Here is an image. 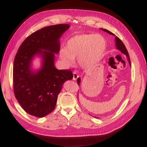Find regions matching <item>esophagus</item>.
I'll use <instances>...</instances> for the list:
<instances>
[{
  "label": "esophagus",
  "mask_w": 147,
  "mask_h": 147,
  "mask_svg": "<svg viewBox=\"0 0 147 147\" xmlns=\"http://www.w3.org/2000/svg\"><path fill=\"white\" fill-rule=\"evenodd\" d=\"M73 80H76L77 78H78V75L76 73H73Z\"/></svg>",
  "instance_id": "34e87169"
}]
</instances>
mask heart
I'll return each mask as SVG.
<instances>
[{"instance_id": "b5f03b06", "label": "heart", "mask_w": 147, "mask_h": 147, "mask_svg": "<svg viewBox=\"0 0 147 147\" xmlns=\"http://www.w3.org/2000/svg\"><path fill=\"white\" fill-rule=\"evenodd\" d=\"M106 39L100 34H80L67 42L65 49L59 52V58L64 65H73L77 59L79 65L86 70L95 67L105 54Z\"/></svg>"}]
</instances>
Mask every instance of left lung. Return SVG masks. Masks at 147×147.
Segmentation results:
<instances>
[{"mask_svg": "<svg viewBox=\"0 0 147 147\" xmlns=\"http://www.w3.org/2000/svg\"><path fill=\"white\" fill-rule=\"evenodd\" d=\"M102 30H104V31L106 32H108V33L109 34L115 35V34H113V33H111V32H109V30H108L102 29ZM115 41H116V47H117V49H119V51H120L122 53H123L124 54H125V55L126 56V57H127V59H128V61L129 62V63H130V65H131L130 58V56H129L128 51H127V49H126L125 45H124V43H123V41H122L121 39L118 38V37H115ZM77 82H78V84H79L80 82V79L78 78V80H77Z\"/></svg>", "mask_w": 147, "mask_h": 147, "instance_id": "8db88e82", "label": "left lung"}]
</instances>
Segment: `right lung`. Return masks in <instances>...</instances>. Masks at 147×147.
Masks as SVG:
<instances>
[{"label":"right lung","instance_id":"add662e5","mask_svg":"<svg viewBox=\"0 0 147 147\" xmlns=\"http://www.w3.org/2000/svg\"><path fill=\"white\" fill-rule=\"evenodd\" d=\"M69 27L68 24H59L39 30L30 35L17 51L13 67V92L30 115L43 117L51 113L63 83L73 78L71 70H58L54 64V53H58L60 49L59 38ZM36 53L42 54L44 62L40 70L34 73L30 61Z\"/></svg>","mask_w":147,"mask_h":147}]
</instances>
